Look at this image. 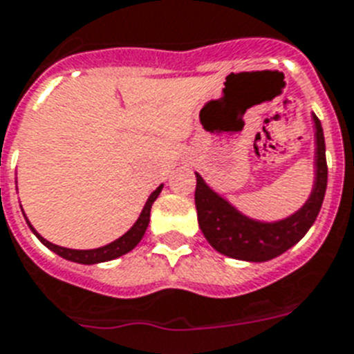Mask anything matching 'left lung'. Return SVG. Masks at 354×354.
Returning <instances> with one entry per match:
<instances>
[{"mask_svg":"<svg viewBox=\"0 0 354 354\" xmlns=\"http://www.w3.org/2000/svg\"><path fill=\"white\" fill-rule=\"evenodd\" d=\"M315 118L317 125V180L311 198L292 216L274 223L254 222L251 218L231 207L212 192L200 174H196V202L198 223L203 236L218 252L225 257L247 261H266L280 257L281 252L291 249L301 238L306 236L309 227L315 223L320 212L324 194L327 187V162L326 142L322 131L320 120Z\"/></svg>","mask_w":354,"mask_h":354,"instance_id":"obj_1","label":"left lung"}]
</instances>
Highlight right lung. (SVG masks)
Here are the masks:
<instances>
[{"mask_svg":"<svg viewBox=\"0 0 354 354\" xmlns=\"http://www.w3.org/2000/svg\"><path fill=\"white\" fill-rule=\"evenodd\" d=\"M162 187L163 185L158 187L156 191L152 192L151 196H149L147 203H145V207H143L142 214H140V218H138V222L134 223V225H132L122 238H118L116 242L109 243V245H105V247H100V249H91V251H76V249H67V247L54 245V243L47 242V240H45L43 236H39V234L34 231V227L30 225L28 222L27 223H28V227H30V229L34 231V234L39 238V242H41L43 245H47L50 251H54L56 254H59L62 258H65V260L77 261V263H87V266H91V263H100V261L114 260V258L122 257V254H125V252L132 251V249H134V247L140 243V240H142L143 234H145V231H147L149 220H151V207H152V203H154V200L158 198V194L162 192Z\"/></svg>","mask_w":354,"mask_h":354,"instance_id":"right-lung-1","label":"right lung"}]
</instances>
